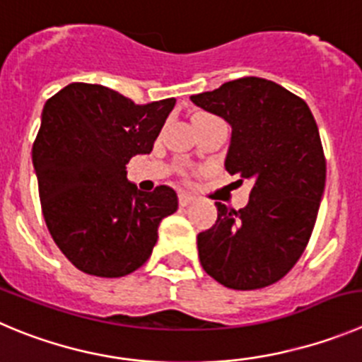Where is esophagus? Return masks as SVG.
<instances>
[{
    "mask_svg": "<svg viewBox=\"0 0 362 362\" xmlns=\"http://www.w3.org/2000/svg\"><path fill=\"white\" fill-rule=\"evenodd\" d=\"M191 202H194V197H191L189 192H178V204H180V207H187Z\"/></svg>",
    "mask_w": 362,
    "mask_h": 362,
    "instance_id": "1",
    "label": "esophagus"
}]
</instances>
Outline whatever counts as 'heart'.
Here are the masks:
<instances>
[{
    "mask_svg": "<svg viewBox=\"0 0 362 362\" xmlns=\"http://www.w3.org/2000/svg\"><path fill=\"white\" fill-rule=\"evenodd\" d=\"M207 117H214V116H211V114H200V116L197 117V121L198 119H207Z\"/></svg>",
    "mask_w": 362,
    "mask_h": 362,
    "instance_id": "heart-1",
    "label": "heart"
}]
</instances>
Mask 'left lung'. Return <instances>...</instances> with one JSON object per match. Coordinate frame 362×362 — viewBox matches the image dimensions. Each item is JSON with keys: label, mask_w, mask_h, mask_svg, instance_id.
Returning a JSON list of instances; mask_svg holds the SVG:
<instances>
[{"label": "left lung", "mask_w": 362, "mask_h": 362, "mask_svg": "<svg viewBox=\"0 0 362 362\" xmlns=\"http://www.w3.org/2000/svg\"><path fill=\"white\" fill-rule=\"evenodd\" d=\"M191 101L230 124L225 170L253 182L246 207L216 202V225L198 234L202 266L225 288L272 286L302 257L318 216L327 162L316 121L302 98L257 76Z\"/></svg>", "instance_id": "obj_1"}]
</instances>
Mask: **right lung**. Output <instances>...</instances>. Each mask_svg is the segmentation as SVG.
<instances>
[{
  "label": "right lung",
  "instance_id": "1",
  "mask_svg": "<svg viewBox=\"0 0 362 362\" xmlns=\"http://www.w3.org/2000/svg\"><path fill=\"white\" fill-rule=\"evenodd\" d=\"M177 100L135 105L96 83H69L42 109L32 148L40 207L53 241L80 272L116 279L150 259L177 192H143L127 180L134 155L150 153Z\"/></svg>",
  "mask_w": 362,
  "mask_h": 362
}]
</instances>
